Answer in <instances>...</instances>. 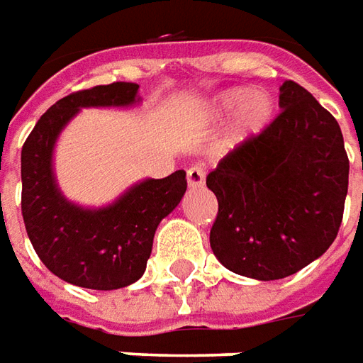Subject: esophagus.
Here are the masks:
<instances>
[{
  "label": "esophagus",
  "mask_w": 363,
  "mask_h": 363,
  "mask_svg": "<svg viewBox=\"0 0 363 363\" xmlns=\"http://www.w3.org/2000/svg\"><path fill=\"white\" fill-rule=\"evenodd\" d=\"M186 181H189L190 189H196L204 184V171L200 167H190L186 171Z\"/></svg>",
  "instance_id": "1"
}]
</instances>
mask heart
<instances>
[{"instance_id": "1", "label": "heart", "mask_w": 363, "mask_h": 363, "mask_svg": "<svg viewBox=\"0 0 363 363\" xmlns=\"http://www.w3.org/2000/svg\"><path fill=\"white\" fill-rule=\"evenodd\" d=\"M241 104L235 114V122L229 132L228 140L223 147H233L237 143L245 142L251 135L260 134L267 126L274 112L272 96L267 91H249L247 89H231L221 93L213 99L210 106L212 118H223L229 112H233Z\"/></svg>"}]
</instances>
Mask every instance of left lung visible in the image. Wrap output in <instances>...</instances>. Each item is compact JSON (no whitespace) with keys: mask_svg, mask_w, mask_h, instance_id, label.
Instances as JSON below:
<instances>
[{"mask_svg":"<svg viewBox=\"0 0 363 363\" xmlns=\"http://www.w3.org/2000/svg\"><path fill=\"white\" fill-rule=\"evenodd\" d=\"M280 108L206 177L218 198L213 255L264 281L296 274L333 245L350 171L338 122L309 91L284 82Z\"/></svg>","mask_w":363,"mask_h":363,"instance_id":"left-lung-1","label":"left lung"}]
</instances>
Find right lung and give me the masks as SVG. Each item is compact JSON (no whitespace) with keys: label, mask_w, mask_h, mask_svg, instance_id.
I'll return each instance as SVG.
<instances>
[{"label":"right lung","mask_w":363,"mask_h":363,"mask_svg":"<svg viewBox=\"0 0 363 363\" xmlns=\"http://www.w3.org/2000/svg\"><path fill=\"white\" fill-rule=\"evenodd\" d=\"M140 85L111 83L75 91L44 112L21 151V212L38 259L74 286L118 289L145 272L159 221L186 192V173L150 179L108 208L85 210L60 194L52 173L56 138L82 106H126Z\"/></svg>","instance_id":"obj_1"}]
</instances>
